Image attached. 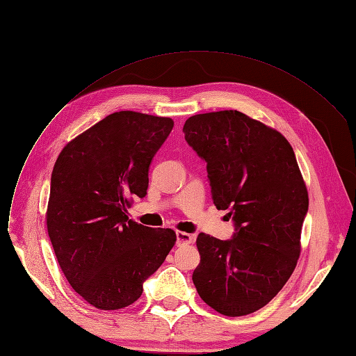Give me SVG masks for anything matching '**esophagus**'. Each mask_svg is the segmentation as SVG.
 <instances>
[{
  "label": "esophagus",
  "instance_id": "1",
  "mask_svg": "<svg viewBox=\"0 0 356 356\" xmlns=\"http://www.w3.org/2000/svg\"><path fill=\"white\" fill-rule=\"evenodd\" d=\"M194 241V237L191 234L188 233H184V232H177V245L178 247H182V245H186V244H191Z\"/></svg>",
  "mask_w": 356,
  "mask_h": 356
}]
</instances>
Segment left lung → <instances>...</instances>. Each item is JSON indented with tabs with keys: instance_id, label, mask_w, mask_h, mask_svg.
Listing matches in <instances>:
<instances>
[{
	"instance_id": "1",
	"label": "left lung",
	"mask_w": 356,
	"mask_h": 356,
	"mask_svg": "<svg viewBox=\"0 0 356 356\" xmlns=\"http://www.w3.org/2000/svg\"><path fill=\"white\" fill-rule=\"evenodd\" d=\"M182 132L207 162L213 202L234 222L229 240L198 234L193 282L221 315H248L279 293L300 254L309 198L293 148L238 111L191 116Z\"/></svg>"
}]
</instances>
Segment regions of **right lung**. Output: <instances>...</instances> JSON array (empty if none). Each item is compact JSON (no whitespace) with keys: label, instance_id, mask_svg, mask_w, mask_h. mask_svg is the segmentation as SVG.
<instances>
[{"label":"right lung","instance_id":"obj_1","mask_svg":"<svg viewBox=\"0 0 356 356\" xmlns=\"http://www.w3.org/2000/svg\"><path fill=\"white\" fill-rule=\"evenodd\" d=\"M172 128L170 118L115 112L69 142L54 163L49 237L70 286L97 309L138 300L175 244L174 229L138 224L127 210L146 195L149 165Z\"/></svg>","mask_w":356,"mask_h":356}]
</instances>
